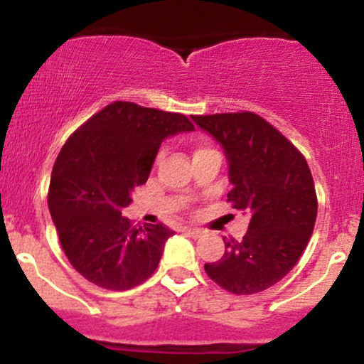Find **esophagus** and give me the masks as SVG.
Instances as JSON below:
<instances>
[{
  "label": "esophagus",
  "instance_id": "esophagus-1",
  "mask_svg": "<svg viewBox=\"0 0 364 364\" xmlns=\"http://www.w3.org/2000/svg\"><path fill=\"white\" fill-rule=\"evenodd\" d=\"M183 232H186V235H190L191 237L202 236V231H200V229H195V228H183Z\"/></svg>",
  "mask_w": 364,
  "mask_h": 364
}]
</instances>
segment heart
Here are the masks:
<instances>
[{
  "label": "heart",
  "instance_id": "b5f03b06",
  "mask_svg": "<svg viewBox=\"0 0 364 364\" xmlns=\"http://www.w3.org/2000/svg\"><path fill=\"white\" fill-rule=\"evenodd\" d=\"M202 150H208V149H198V150H196V152H202ZM159 157H161V156H159Z\"/></svg>",
  "mask_w": 364,
  "mask_h": 364
}]
</instances>
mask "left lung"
<instances>
[{
  "label": "left lung",
  "mask_w": 364,
  "mask_h": 364,
  "mask_svg": "<svg viewBox=\"0 0 364 364\" xmlns=\"http://www.w3.org/2000/svg\"><path fill=\"white\" fill-rule=\"evenodd\" d=\"M223 145L229 162L232 208L252 215L243 240L205 272L237 296L269 289L289 274L315 228L318 200L306 159L269 121L250 111L191 116Z\"/></svg>",
  "instance_id": "8db88e82"
}]
</instances>
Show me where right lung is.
I'll return each mask as SVG.
<instances>
[{"label":"right lung","instance_id":"right-lung-1","mask_svg":"<svg viewBox=\"0 0 364 364\" xmlns=\"http://www.w3.org/2000/svg\"><path fill=\"white\" fill-rule=\"evenodd\" d=\"M179 112L116 101L70 135L53 166L48 207L66 258L95 286L127 291L156 272L164 224L133 228L121 210L149 179L162 140L191 132Z\"/></svg>","mask_w":364,"mask_h":364}]
</instances>
